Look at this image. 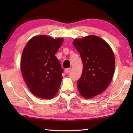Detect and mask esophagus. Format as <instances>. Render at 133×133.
<instances>
[{"label": "esophagus", "instance_id": "esophagus-1", "mask_svg": "<svg viewBox=\"0 0 133 133\" xmlns=\"http://www.w3.org/2000/svg\"><path fill=\"white\" fill-rule=\"evenodd\" d=\"M71 68H68L65 70V72L66 73V74H68V73H69L70 72H71Z\"/></svg>", "mask_w": 133, "mask_h": 133}]
</instances>
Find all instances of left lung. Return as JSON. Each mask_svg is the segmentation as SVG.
<instances>
[{
  "label": "left lung",
  "mask_w": 133,
  "mask_h": 133,
  "mask_svg": "<svg viewBox=\"0 0 133 133\" xmlns=\"http://www.w3.org/2000/svg\"><path fill=\"white\" fill-rule=\"evenodd\" d=\"M73 44L83 63L77 88L84 97L91 99L105 91L112 80L115 69L114 53L106 41L93 35L74 39Z\"/></svg>",
  "instance_id": "left-lung-1"
}]
</instances>
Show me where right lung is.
<instances>
[{"label":"right lung","instance_id":"1","mask_svg":"<svg viewBox=\"0 0 133 133\" xmlns=\"http://www.w3.org/2000/svg\"><path fill=\"white\" fill-rule=\"evenodd\" d=\"M47 36L30 39L22 52L21 67L23 78L34 96L49 99L54 97L62 79L60 62L56 57L63 42Z\"/></svg>","mask_w":133,"mask_h":133}]
</instances>
